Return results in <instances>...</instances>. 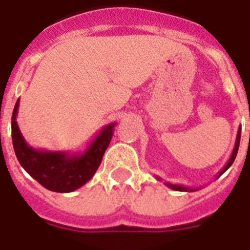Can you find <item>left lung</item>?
<instances>
[{"label":"left lung","instance_id":"left-lung-1","mask_svg":"<svg viewBox=\"0 0 250 250\" xmlns=\"http://www.w3.org/2000/svg\"><path fill=\"white\" fill-rule=\"evenodd\" d=\"M240 135H241V127L239 128V131H237V136H236V141H235V146H233V150L232 153H231V157H229V160L227 161V164L223 166V168H222L221 171H219V174L217 175V179L221 176L223 172H226V171L229 170V167H231V165L233 164V161H235V158H236V154H237V150H239V145H240ZM157 179L158 180H162L161 178H158L157 176ZM168 188H171V189L174 190H179V192H194V190H198L200 188H189V187H184V186H180V184H171V183H165Z\"/></svg>","mask_w":250,"mask_h":250}]
</instances>
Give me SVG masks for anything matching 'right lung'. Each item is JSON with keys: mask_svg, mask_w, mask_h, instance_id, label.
<instances>
[{"mask_svg": "<svg viewBox=\"0 0 250 250\" xmlns=\"http://www.w3.org/2000/svg\"><path fill=\"white\" fill-rule=\"evenodd\" d=\"M19 100L11 117V137L14 152L21 167L41 186L53 192L68 193L84 186L92 179L102 157L109 146L117 123L102 127L86 149L82 153L53 152L35 149L27 144L18 127L17 115Z\"/></svg>", "mask_w": 250, "mask_h": 250, "instance_id": "obj_1", "label": "right lung"}]
</instances>
